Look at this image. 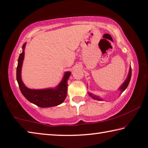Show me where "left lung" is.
Segmentation results:
<instances>
[{
	"label": "left lung",
	"instance_id": "left-lung-1",
	"mask_svg": "<svg viewBox=\"0 0 148 148\" xmlns=\"http://www.w3.org/2000/svg\"><path fill=\"white\" fill-rule=\"evenodd\" d=\"M131 75H132V70H131V67H130L129 75H128L127 78V79H126V81L124 82V83H123V84H122V85L121 86L120 88H119V90H121L122 92L125 90L126 88H127L128 85H129V83H130V79H131ZM88 94L90 96V97H92V98L93 99H94V100H101V99L99 96L93 95V94H92L91 93H88Z\"/></svg>",
	"mask_w": 148,
	"mask_h": 148
}]
</instances>
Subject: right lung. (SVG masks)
<instances>
[{
	"instance_id": "add662e5",
	"label": "right lung",
	"mask_w": 148,
	"mask_h": 148,
	"mask_svg": "<svg viewBox=\"0 0 148 148\" xmlns=\"http://www.w3.org/2000/svg\"><path fill=\"white\" fill-rule=\"evenodd\" d=\"M26 43H24L22 47V52L19 54L18 64L16 70V79L19 84V89L24 97L40 108H50L52 106L60 105L64 102L67 96V80L71 75V72L65 73L64 78L62 80L56 88L41 89V90H33L29 89L25 86L21 80V71L24 58V48Z\"/></svg>"
}]
</instances>
